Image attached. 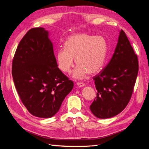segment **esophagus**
Wrapping results in <instances>:
<instances>
[{"mask_svg": "<svg viewBox=\"0 0 149 149\" xmlns=\"http://www.w3.org/2000/svg\"><path fill=\"white\" fill-rule=\"evenodd\" d=\"M76 84H77V86L79 87H83L85 86V84L82 82H78L77 83H76Z\"/></svg>", "mask_w": 149, "mask_h": 149, "instance_id": "esophagus-1", "label": "esophagus"}]
</instances>
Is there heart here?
I'll return each mask as SVG.
<instances>
[{
	"instance_id": "1",
	"label": "heart",
	"mask_w": 149,
	"mask_h": 149,
	"mask_svg": "<svg viewBox=\"0 0 149 149\" xmlns=\"http://www.w3.org/2000/svg\"><path fill=\"white\" fill-rule=\"evenodd\" d=\"M65 47L56 52L57 66L64 73H69L74 66L75 58L78 65L73 72L75 78L82 79L88 73H97L104 63L107 42L102 36L74 34L67 38Z\"/></svg>"
}]
</instances>
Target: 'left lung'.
Wrapping results in <instances>:
<instances>
[{
  "mask_svg": "<svg viewBox=\"0 0 149 149\" xmlns=\"http://www.w3.org/2000/svg\"><path fill=\"white\" fill-rule=\"evenodd\" d=\"M138 71L137 56L121 30L111 60L93 77L97 93L90 106L93 114L100 119H106L123 111L131 98Z\"/></svg>",
  "mask_w": 149,
  "mask_h": 149,
  "instance_id": "obj_1",
  "label": "left lung"
}]
</instances>
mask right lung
Returning <instances> with one entry per match:
<instances>
[{
	"instance_id": "right-lung-1",
	"label": "right lung",
	"mask_w": 149,
	"mask_h": 149,
	"mask_svg": "<svg viewBox=\"0 0 149 149\" xmlns=\"http://www.w3.org/2000/svg\"><path fill=\"white\" fill-rule=\"evenodd\" d=\"M12 74L22 102L38 118L53 117L73 88V82L58 68L48 32L42 27L31 29L20 40Z\"/></svg>"
}]
</instances>
